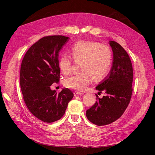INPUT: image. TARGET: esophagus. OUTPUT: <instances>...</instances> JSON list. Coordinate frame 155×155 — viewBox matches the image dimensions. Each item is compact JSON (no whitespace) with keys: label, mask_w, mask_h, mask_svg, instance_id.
Wrapping results in <instances>:
<instances>
[{"label":"esophagus","mask_w":155,"mask_h":155,"mask_svg":"<svg viewBox=\"0 0 155 155\" xmlns=\"http://www.w3.org/2000/svg\"><path fill=\"white\" fill-rule=\"evenodd\" d=\"M74 94L75 95H81V94H83V93L80 92V91H75L74 92Z\"/></svg>","instance_id":"obj_1"}]
</instances>
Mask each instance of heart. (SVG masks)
<instances>
[{
    "mask_svg": "<svg viewBox=\"0 0 155 155\" xmlns=\"http://www.w3.org/2000/svg\"><path fill=\"white\" fill-rule=\"evenodd\" d=\"M72 60L80 62L81 72L66 78L64 85L71 89L83 91L90 82L92 77L95 80L104 78L108 72L112 64V54L105 45L91 41H80L74 44L69 51ZM59 68L65 75L71 70V59L66 56L59 59Z\"/></svg>",
    "mask_w": 155,
    "mask_h": 155,
    "instance_id": "heart-1",
    "label": "heart"
}]
</instances>
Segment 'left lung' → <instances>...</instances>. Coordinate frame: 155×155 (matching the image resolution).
<instances>
[{"instance_id": "1", "label": "left lung", "mask_w": 155, "mask_h": 155, "mask_svg": "<svg viewBox=\"0 0 155 155\" xmlns=\"http://www.w3.org/2000/svg\"><path fill=\"white\" fill-rule=\"evenodd\" d=\"M109 44L113 51V64L108 77L96 87L99 93H106L90 109L87 118L97 126H104L117 120L124 113L130 102L132 89L133 70L127 52L115 41Z\"/></svg>"}]
</instances>
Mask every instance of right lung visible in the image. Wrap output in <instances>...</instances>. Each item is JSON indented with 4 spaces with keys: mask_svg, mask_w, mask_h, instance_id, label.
Masks as SVG:
<instances>
[{
    "mask_svg": "<svg viewBox=\"0 0 155 155\" xmlns=\"http://www.w3.org/2000/svg\"><path fill=\"white\" fill-rule=\"evenodd\" d=\"M69 38L44 37L30 47L22 61L19 81L24 101L32 114L43 122L61 119L74 97L68 88L57 93L50 87L59 80L58 54Z\"/></svg>",
    "mask_w": 155,
    "mask_h": 155,
    "instance_id": "add662e5",
    "label": "right lung"
}]
</instances>
